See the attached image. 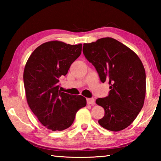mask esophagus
I'll return each instance as SVG.
<instances>
[{
  "label": "esophagus",
  "instance_id": "esophagus-1",
  "mask_svg": "<svg viewBox=\"0 0 161 161\" xmlns=\"http://www.w3.org/2000/svg\"><path fill=\"white\" fill-rule=\"evenodd\" d=\"M86 101L88 104H93L95 102V100L93 98H87Z\"/></svg>",
  "mask_w": 161,
  "mask_h": 161
}]
</instances>
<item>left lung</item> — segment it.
Listing matches in <instances>:
<instances>
[{
  "instance_id": "8db88e82",
  "label": "left lung",
  "mask_w": 161,
  "mask_h": 161,
  "mask_svg": "<svg viewBox=\"0 0 161 161\" xmlns=\"http://www.w3.org/2000/svg\"><path fill=\"white\" fill-rule=\"evenodd\" d=\"M83 53L102 82L107 81L110 85L108 96L95 101L104 109L99 124L111 131L125 129L134 121L144 104L146 75L141 60L129 47L111 37L84 43Z\"/></svg>"
}]
</instances>
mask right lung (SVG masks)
<instances>
[{"instance_id":"add662e5","label":"right lung","mask_w":161,"mask_h":161,"mask_svg":"<svg viewBox=\"0 0 161 161\" xmlns=\"http://www.w3.org/2000/svg\"><path fill=\"white\" fill-rule=\"evenodd\" d=\"M81 45L47 42L37 47L26 62L23 81L27 102L39 122L53 131L70 126L78 110L86 105L84 97L61 92L58 85L59 77L80 56Z\"/></svg>"}]
</instances>
